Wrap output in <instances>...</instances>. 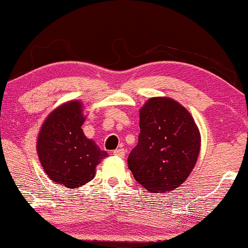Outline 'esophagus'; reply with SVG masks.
I'll return each mask as SVG.
<instances>
[{
	"label": "esophagus",
	"mask_w": 248,
	"mask_h": 248,
	"mask_svg": "<svg viewBox=\"0 0 248 248\" xmlns=\"http://www.w3.org/2000/svg\"><path fill=\"white\" fill-rule=\"evenodd\" d=\"M115 156H119V157H124V154H126V150L122 149V148H119V149H115L114 152H113Z\"/></svg>",
	"instance_id": "1"
}]
</instances>
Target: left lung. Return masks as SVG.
Here are the masks:
<instances>
[{
    "label": "left lung",
    "instance_id": "1",
    "mask_svg": "<svg viewBox=\"0 0 248 248\" xmlns=\"http://www.w3.org/2000/svg\"><path fill=\"white\" fill-rule=\"evenodd\" d=\"M201 152L192 115L169 96H154L140 108L138 146L128 156L136 182L150 192H169L186 181Z\"/></svg>",
    "mask_w": 248,
    "mask_h": 248
}]
</instances>
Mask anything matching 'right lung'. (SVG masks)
<instances>
[{"label":"right lung","instance_id":"obj_1","mask_svg":"<svg viewBox=\"0 0 248 248\" xmlns=\"http://www.w3.org/2000/svg\"><path fill=\"white\" fill-rule=\"evenodd\" d=\"M85 119L81 101L64 102L46 116L37 138V155L45 173L69 189L92 181L96 166L108 155L85 136Z\"/></svg>","mask_w":248,"mask_h":248}]
</instances>
